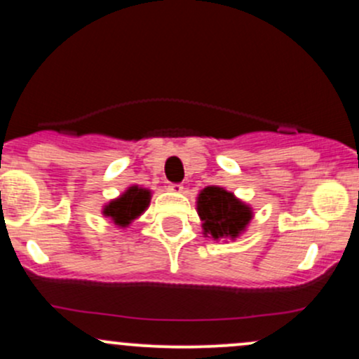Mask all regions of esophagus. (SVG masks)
<instances>
[{
	"label": "esophagus",
	"instance_id": "1",
	"mask_svg": "<svg viewBox=\"0 0 359 359\" xmlns=\"http://www.w3.org/2000/svg\"><path fill=\"white\" fill-rule=\"evenodd\" d=\"M168 191L182 192L184 191V185L182 184H170V185H168Z\"/></svg>",
	"mask_w": 359,
	"mask_h": 359
}]
</instances>
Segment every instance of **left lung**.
Listing matches in <instances>:
<instances>
[{
	"instance_id": "8db88e82",
	"label": "left lung",
	"mask_w": 359,
	"mask_h": 359,
	"mask_svg": "<svg viewBox=\"0 0 359 359\" xmlns=\"http://www.w3.org/2000/svg\"><path fill=\"white\" fill-rule=\"evenodd\" d=\"M197 212L203 221L205 236L214 240L238 238L245 231L253 212L250 205L241 203L222 187H205L197 197Z\"/></svg>"
}]
</instances>
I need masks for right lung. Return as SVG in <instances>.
<instances>
[{
    "label": "right lung",
    "instance_id": "right-lung-1",
    "mask_svg": "<svg viewBox=\"0 0 359 359\" xmlns=\"http://www.w3.org/2000/svg\"><path fill=\"white\" fill-rule=\"evenodd\" d=\"M151 194L148 189H142L138 185H131L128 191L119 196L118 199L111 201L108 205H104L102 214L108 216L109 219L114 221V224L126 228L131 221L137 219L138 216H142V212L145 211L150 204Z\"/></svg>",
    "mask_w": 359,
    "mask_h": 359
}]
</instances>
